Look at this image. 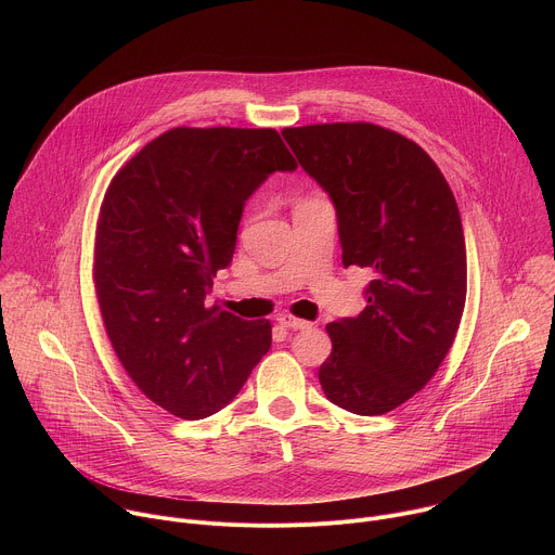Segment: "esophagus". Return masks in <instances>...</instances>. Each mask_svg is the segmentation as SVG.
<instances>
[{
	"instance_id": "1",
	"label": "esophagus",
	"mask_w": 555,
	"mask_h": 555,
	"mask_svg": "<svg viewBox=\"0 0 555 555\" xmlns=\"http://www.w3.org/2000/svg\"><path fill=\"white\" fill-rule=\"evenodd\" d=\"M276 321H279L283 327H287V330H309V327H311V323H307V321H302V319H296V315H292V313H281Z\"/></svg>"
}]
</instances>
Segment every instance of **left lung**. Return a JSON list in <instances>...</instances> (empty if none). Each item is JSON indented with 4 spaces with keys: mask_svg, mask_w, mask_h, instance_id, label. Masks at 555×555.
I'll return each mask as SVG.
<instances>
[{
    "mask_svg": "<svg viewBox=\"0 0 555 555\" xmlns=\"http://www.w3.org/2000/svg\"><path fill=\"white\" fill-rule=\"evenodd\" d=\"M281 133L334 202L345 268L375 274L360 315L327 325L321 386L349 413L384 415L428 384L461 323L467 266L454 195L433 157L390 129L332 122Z\"/></svg>",
    "mask_w": 555,
    "mask_h": 555,
    "instance_id": "8db88e82",
    "label": "left lung"
}]
</instances>
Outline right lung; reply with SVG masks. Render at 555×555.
Listing matches in <instances>:
<instances>
[{
	"label": "right lung",
	"mask_w": 555,
	"mask_h": 555,
	"mask_svg": "<svg viewBox=\"0 0 555 555\" xmlns=\"http://www.w3.org/2000/svg\"><path fill=\"white\" fill-rule=\"evenodd\" d=\"M296 160L274 129L176 127L112 180L94 283L112 347L151 402L204 420L234 400L272 345L268 321L206 307L248 197Z\"/></svg>",
	"instance_id": "1"
}]
</instances>
